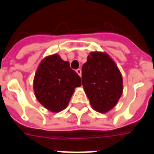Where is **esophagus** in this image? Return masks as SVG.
Instances as JSON below:
<instances>
[{
  "instance_id": "1",
  "label": "esophagus",
  "mask_w": 154,
  "mask_h": 154,
  "mask_svg": "<svg viewBox=\"0 0 154 154\" xmlns=\"http://www.w3.org/2000/svg\"><path fill=\"white\" fill-rule=\"evenodd\" d=\"M76 72H77V73L78 74V75H79V76H80V77H81V75H82V70H81L80 68H78V69H77V70H76Z\"/></svg>"
}]
</instances>
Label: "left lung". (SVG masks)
<instances>
[{
  "mask_svg": "<svg viewBox=\"0 0 154 154\" xmlns=\"http://www.w3.org/2000/svg\"><path fill=\"white\" fill-rule=\"evenodd\" d=\"M82 84L91 106L100 113L112 109L121 97L122 76L106 54L92 52L82 68Z\"/></svg>",
  "mask_w": 154,
  "mask_h": 154,
  "instance_id": "1",
  "label": "left lung"
}]
</instances>
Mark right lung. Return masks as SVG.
I'll use <instances>...</instances> for the list:
<instances>
[{"mask_svg": "<svg viewBox=\"0 0 154 154\" xmlns=\"http://www.w3.org/2000/svg\"><path fill=\"white\" fill-rule=\"evenodd\" d=\"M81 77L69 63L54 54L39 64L34 80L37 100L46 109L59 112L67 107L74 89L81 86Z\"/></svg>", "mask_w": 154, "mask_h": 154, "instance_id": "add662e5", "label": "right lung"}]
</instances>
